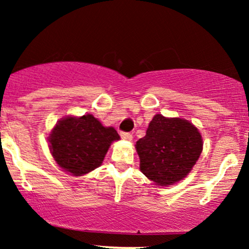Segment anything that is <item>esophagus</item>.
Segmentation results:
<instances>
[{
    "label": "esophagus",
    "mask_w": 249,
    "mask_h": 249,
    "mask_svg": "<svg viewBox=\"0 0 249 249\" xmlns=\"http://www.w3.org/2000/svg\"><path fill=\"white\" fill-rule=\"evenodd\" d=\"M121 137L123 139H125V141H132V134L130 132H121Z\"/></svg>",
    "instance_id": "1"
}]
</instances>
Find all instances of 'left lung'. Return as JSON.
<instances>
[{"label":"left lung","instance_id":"1","mask_svg":"<svg viewBox=\"0 0 249 249\" xmlns=\"http://www.w3.org/2000/svg\"><path fill=\"white\" fill-rule=\"evenodd\" d=\"M136 148L142 173L160 186H168L192 170L202 151V139L190 122L156 115Z\"/></svg>","mask_w":249,"mask_h":249}]
</instances>
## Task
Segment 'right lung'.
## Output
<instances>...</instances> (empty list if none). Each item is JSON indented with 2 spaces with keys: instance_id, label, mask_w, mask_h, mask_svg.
Wrapping results in <instances>:
<instances>
[{
  "instance_id": "1",
  "label": "right lung",
  "mask_w": 249,
  "mask_h": 249,
  "mask_svg": "<svg viewBox=\"0 0 249 249\" xmlns=\"http://www.w3.org/2000/svg\"><path fill=\"white\" fill-rule=\"evenodd\" d=\"M118 139L115 128L104 127L92 115L67 117L51 131L49 147L63 170L82 176L98 167L111 142Z\"/></svg>"
}]
</instances>
